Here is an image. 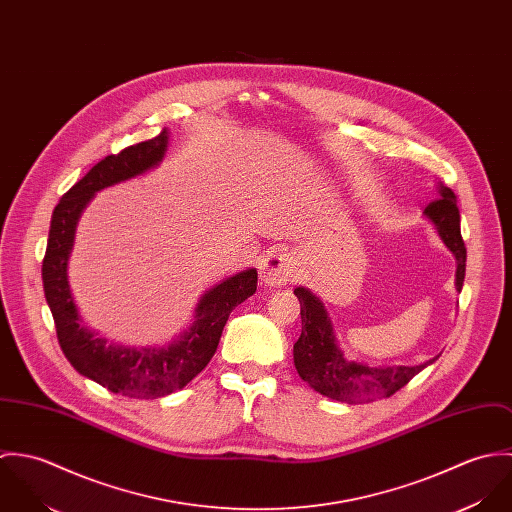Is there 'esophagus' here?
I'll use <instances>...</instances> for the list:
<instances>
[{"label":"esophagus","mask_w":512,"mask_h":512,"mask_svg":"<svg viewBox=\"0 0 512 512\" xmlns=\"http://www.w3.org/2000/svg\"><path fill=\"white\" fill-rule=\"evenodd\" d=\"M295 278V260L292 254L272 250L260 264V280L266 286H284Z\"/></svg>","instance_id":"obj_1"}]
</instances>
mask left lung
Segmentation results:
<instances>
[{"label": "left lung", "mask_w": 512, "mask_h": 512, "mask_svg": "<svg viewBox=\"0 0 512 512\" xmlns=\"http://www.w3.org/2000/svg\"><path fill=\"white\" fill-rule=\"evenodd\" d=\"M438 195L439 199L424 209V217L436 226L441 242L455 256V290L461 292L467 250L459 228V209L449 187L439 183ZM293 293L301 305V335L293 345L295 370L315 392L331 400L359 404L392 396L418 372L438 361L439 355L420 365L370 366L363 361L347 359L339 349L323 301L303 286L295 288Z\"/></svg>", "instance_id": "left-lung-1"}]
</instances>
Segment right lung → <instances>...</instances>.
Instances as JSON below:
<instances>
[{"label":"right lung","instance_id":"1","mask_svg":"<svg viewBox=\"0 0 512 512\" xmlns=\"http://www.w3.org/2000/svg\"><path fill=\"white\" fill-rule=\"evenodd\" d=\"M167 146L169 132L163 130L153 140L104 157L74 183L53 211L41 270L57 337L74 370L114 394L146 400L181 390L209 365L230 311L256 292L258 284L256 268L224 278L201 295L193 323L163 347L110 343L84 325L69 284V258L78 219L98 191L157 167L165 157Z\"/></svg>","mask_w":512,"mask_h":512}]
</instances>
